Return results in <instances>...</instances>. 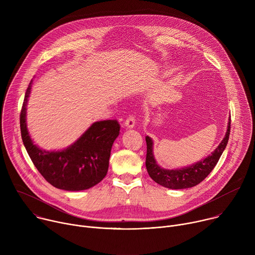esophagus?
Instances as JSON below:
<instances>
[{
	"instance_id": "1",
	"label": "esophagus",
	"mask_w": 255,
	"mask_h": 255,
	"mask_svg": "<svg viewBox=\"0 0 255 255\" xmlns=\"http://www.w3.org/2000/svg\"><path fill=\"white\" fill-rule=\"evenodd\" d=\"M124 125L126 128H133L135 126V119L132 116H128L124 121Z\"/></svg>"
}]
</instances>
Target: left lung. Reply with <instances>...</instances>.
Here are the masks:
<instances>
[{"mask_svg": "<svg viewBox=\"0 0 255 255\" xmlns=\"http://www.w3.org/2000/svg\"><path fill=\"white\" fill-rule=\"evenodd\" d=\"M231 126V118L228 122V129L226 135L222 142L219 144L211 155L206 157L204 160L197 162L188 167H184L181 169H164L161 168L155 161L153 153H152V140L146 136V169L149 176L157 183L158 185L168 188V189H188L197 186L203 181L212 169L216 166L218 160L221 157L223 151L225 150L226 145L229 140L230 135V127Z\"/></svg>", "mask_w": 255, "mask_h": 255, "instance_id": "left-lung-1", "label": "left lung"}]
</instances>
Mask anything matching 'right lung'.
Returning <instances> with one entry per match:
<instances>
[{"instance_id":"right-lung-1","label":"right lung","mask_w":255,"mask_h":255,"mask_svg":"<svg viewBox=\"0 0 255 255\" xmlns=\"http://www.w3.org/2000/svg\"><path fill=\"white\" fill-rule=\"evenodd\" d=\"M30 82L20 113V128L24 146L46 181L65 191L90 189L106 176L113 142L119 135L117 120L94 123L77 142L61 151H45L33 144L26 127V106L30 94Z\"/></svg>"}]
</instances>
